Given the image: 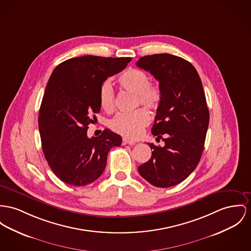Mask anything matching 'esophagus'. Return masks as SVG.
<instances>
[{"mask_svg":"<svg viewBox=\"0 0 251 251\" xmlns=\"http://www.w3.org/2000/svg\"><path fill=\"white\" fill-rule=\"evenodd\" d=\"M135 144H136V142H134L132 140H128V139H126V138L123 139V145H124V146H126V145L133 146Z\"/></svg>","mask_w":251,"mask_h":251,"instance_id":"esophagus-1","label":"esophagus"}]
</instances>
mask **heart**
I'll use <instances>...</instances> for the list:
<instances>
[{"label": "heart", "mask_w": 251, "mask_h": 251, "mask_svg": "<svg viewBox=\"0 0 251 251\" xmlns=\"http://www.w3.org/2000/svg\"><path fill=\"white\" fill-rule=\"evenodd\" d=\"M121 87L133 93L137 97L136 103L148 110H156L162 100V90L158 84L151 83L150 75L141 69L129 68L118 80ZM100 106L103 110L111 112L114 109V91L109 82L101 84L99 93ZM150 117L144 109L130 113H119L110 123V128L116 133L127 138H138L149 125Z\"/></svg>", "instance_id": "1"}]
</instances>
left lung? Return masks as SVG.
<instances>
[{
  "label": "left lung",
  "mask_w": 251,
  "mask_h": 251,
  "mask_svg": "<svg viewBox=\"0 0 251 251\" xmlns=\"http://www.w3.org/2000/svg\"><path fill=\"white\" fill-rule=\"evenodd\" d=\"M136 66L159 81L162 100L151 132L165 142L164 147L149 144L151 158L138 171L150 184L170 187L183 182L200 162L209 123L202 84L195 67L171 54L145 56Z\"/></svg>",
  "instance_id": "obj_1"
}]
</instances>
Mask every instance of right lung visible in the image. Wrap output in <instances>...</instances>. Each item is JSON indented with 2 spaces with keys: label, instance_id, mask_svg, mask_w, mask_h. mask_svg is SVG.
I'll return each instance as SVG.
<instances>
[{
  "label": "right lung",
  "instance_id": "right-lung-1",
  "mask_svg": "<svg viewBox=\"0 0 251 251\" xmlns=\"http://www.w3.org/2000/svg\"><path fill=\"white\" fill-rule=\"evenodd\" d=\"M130 61L86 55L53 70L39 110V130L45 157L62 182L75 186L93 183L102 174L111 148L122 145V137L107 128L91 138L87 128L100 110L101 84Z\"/></svg>",
  "mask_w": 251,
  "mask_h": 251
}]
</instances>
